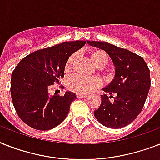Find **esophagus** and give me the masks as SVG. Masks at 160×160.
Returning <instances> with one entry per match:
<instances>
[{"mask_svg":"<svg viewBox=\"0 0 160 160\" xmlns=\"http://www.w3.org/2000/svg\"><path fill=\"white\" fill-rule=\"evenodd\" d=\"M86 94H81V93H77L76 94V97H77L78 98H85L86 97Z\"/></svg>","mask_w":160,"mask_h":160,"instance_id":"esophagus-1","label":"esophagus"}]
</instances>
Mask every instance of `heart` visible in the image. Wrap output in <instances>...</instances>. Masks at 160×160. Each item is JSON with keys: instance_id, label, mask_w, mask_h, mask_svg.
<instances>
[{"instance_id": "heart-1", "label": "heart", "mask_w": 160, "mask_h": 160, "mask_svg": "<svg viewBox=\"0 0 160 160\" xmlns=\"http://www.w3.org/2000/svg\"><path fill=\"white\" fill-rule=\"evenodd\" d=\"M89 55L93 63L97 67H99L98 70L105 78H108L111 76L108 71H103V67L108 62V57L107 53L101 49H92L89 52ZM76 60V53L71 54L67 59L65 64V71L70 72L72 69L74 63ZM100 85V80L98 78L91 77L85 78L80 76H74L71 77L67 81V87L71 91L81 94H85L92 91L93 89L98 88Z\"/></svg>"}]
</instances>
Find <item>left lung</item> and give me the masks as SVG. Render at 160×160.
I'll return each instance as SVG.
<instances>
[{
  "label": "left lung",
  "mask_w": 160,
  "mask_h": 160,
  "mask_svg": "<svg viewBox=\"0 0 160 160\" xmlns=\"http://www.w3.org/2000/svg\"><path fill=\"white\" fill-rule=\"evenodd\" d=\"M87 43L104 50L116 67L115 77L103 89L106 94L101 95V104L93 114L105 127L113 129L126 127L143 108L150 87V69L141 56L131 51L105 42L87 41Z\"/></svg>",
  "instance_id": "left-lung-1"
}]
</instances>
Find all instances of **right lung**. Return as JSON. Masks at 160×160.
<instances>
[{"label": "right lung", "instance_id": "obj_1", "mask_svg": "<svg viewBox=\"0 0 160 160\" xmlns=\"http://www.w3.org/2000/svg\"><path fill=\"white\" fill-rule=\"evenodd\" d=\"M86 41L65 42L26 56L13 71L11 99L18 116L25 124L40 131L52 129L63 122L76 94L48 95L49 86L64 77L70 56Z\"/></svg>", "mask_w": 160, "mask_h": 160}]
</instances>
